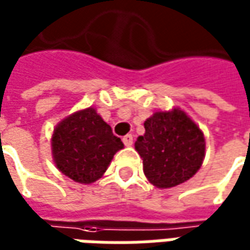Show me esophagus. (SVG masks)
I'll use <instances>...</instances> for the list:
<instances>
[{"mask_svg": "<svg viewBox=\"0 0 250 250\" xmlns=\"http://www.w3.org/2000/svg\"><path fill=\"white\" fill-rule=\"evenodd\" d=\"M123 143H125V146H127V147L132 146V143H134L132 135H131V134H127L125 136H123Z\"/></svg>", "mask_w": 250, "mask_h": 250, "instance_id": "34e87169", "label": "esophagus"}]
</instances>
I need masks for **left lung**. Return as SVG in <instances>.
<instances>
[{"instance_id": "obj_1", "label": "left lung", "mask_w": 250, "mask_h": 250, "mask_svg": "<svg viewBox=\"0 0 250 250\" xmlns=\"http://www.w3.org/2000/svg\"><path fill=\"white\" fill-rule=\"evenodd\" d=\"M145 135L135 142L143 171L155 188L186 182L202 166L204 132L182 109L158 111L145 122Z\"/></svg>"}]
</instances>
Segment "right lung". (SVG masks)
Returning a JSON list of instances; mask_svg holds the SVG:
<instances>
[{
	"label": "right lung",
	"mask_w": 250,
	"mask_h": 250,
	"mask_svg": "<svg viewBox=\"0 0 250 250\" xmlns=\"http://www.w3.org/2000/svg\"><path fill=\"white\" fill-rule=\"evenodd\" d=\"M123 142L112 134L96 109H80L62 119L52 135L56 167L79 184H92L105 173Z\"/></svg>",
	"instance_id": "add662e5"
}]
</instances>
